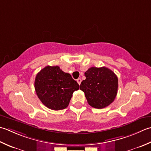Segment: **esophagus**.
Segmentation results:
<instances>
[{"mask_svg":"<svg viewBox=\"0 0 151 151\" xmlns=\"http://www.w3.org/2000/svg\"><path fill=\"white\" fill-rule=\"evenodd\" d=\"M77 82H78V83L79 85L81 84V78H78V79H77Z\"/></svg>","mask_w":151,"mask_h":151,"instance_id":"esophagus-1","label":"esophagus"}]
</instances>
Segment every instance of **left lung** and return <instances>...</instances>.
Segmentation results:
<instances>
[{"label": "left lung", "instance_id": "8db88e82", "mask_svg": "<svg viewBox=\"0 0 151 151\" xmlns=\"http://www.w3.org/2000/svg\"><path fill=\"white\" fill-rule=\"evenodd\" d=\"M86 79L80 89L84 92L91 106L102 109L110 105L117 94L118 78L112 70L106 67H91L85 72Z\"/></svg>", "mask_w": 151, "mask_h": 151}]
</instances>
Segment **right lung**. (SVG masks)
Listing matches in <instances>:
<instances>
[{
  "instance_id": "1",
  "label": "right lung",
  "mask_w": 151,
  "mask_h": 151,
  "mask_svg": "<svg viewBox=\"0 0 151 151\" xmlns=\"http://www.w3.org/2000/svg\"><path fill=\"white\" fill-rule=\"evenodd\" d=\"M37 96L49 109L61 110L68 107L74 91L79 85L70 73L58 66H47L37 73L35 81Z\"/></svg>"
}]
</instances>
